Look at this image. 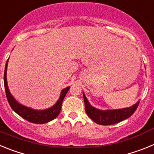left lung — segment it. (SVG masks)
Segmentation results:
<instances>
[{
  "label": "left lung",
  "mask_w": 154,
  "mask_h": 154,
  "mask_svg": "<svg viewBox=\"0 0 154 154\" xmlns=\"http://www.w3.org/2000/svg\"><path fill=\"white\" fill-rule=\"evenodd\" d=\"M83 98L85 101V109L87 115L91 119L99 125H112L119 123L120 121L128 119L131 116L137 109L140 100L130 107H126L117 109H106L102 110L92 106L87 99L85 93L83 92Z\"/></svg>",
  "instance_id": "obj_1"
}]
</instances>
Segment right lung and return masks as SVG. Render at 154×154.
Masks as SVG:
<instances>
[{
	"instance_id": "add662e5",
	"label": "right lung",
	"mask_w": 154,
	"mask_h": 154,
	"mask_svg": "<svg viewBox=\"0 0 154 154\" xmlns=\"http://www.w3.org/2000/svg\"><path fill=\"white\" fill-rule=\"evenodd\" d=\"M8 59L6 62V65H5L4 81H5V92H6L7 99H8V103L10 104L12 109L16 113L18 114L20 116H21L23 119H26V120L33 123L43 124V123H46L55 119L58 116L59 112H60L63 99L70 87H66V88H65V89L61 91L60 96L58 98V101L50 108L45 109H32L31 107L25 106L24 105L18 103L14 99V97L12 96L10 90L8 89V81H7V69H8Z\"/></svg>"
}]
</instances>
